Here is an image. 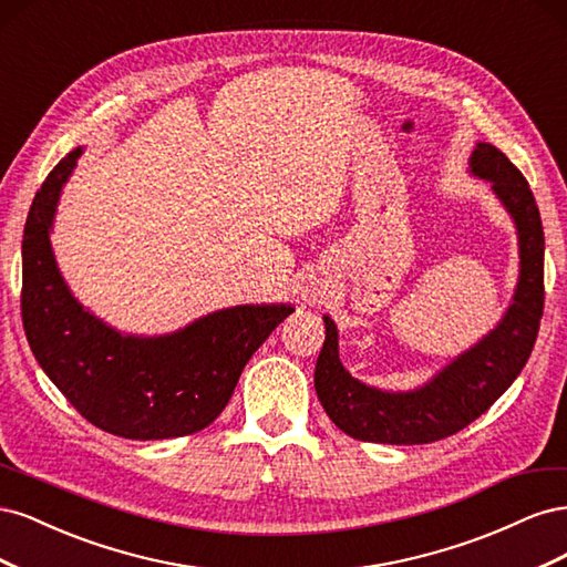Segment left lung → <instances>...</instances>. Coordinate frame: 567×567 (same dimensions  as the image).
<instances>
[{"label": "left lung", "instance_id": "left-lung-1", "mask_svg": "<svg viewBox=\"0 0 567 567\" xmlns=\"http://www.w3.org/2000/svg\"><path fill=\"white\" fill-rule=\"evenodd\" d=\"M468 173L485 179L518 234V284L504 317L431 381L404 392L367 385L342 367L338 326L323 315L326 340L317 359L315 388L329 419L354 440L427 444L473 423L518 379L535 348L544 312V229L529 184L504 153L477 142Z\"/></svg>", "mask_w": 567, "mask_h": 567}]
</instances>
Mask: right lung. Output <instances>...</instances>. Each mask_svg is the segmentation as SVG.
<instances>
[{
	"label": "right lung",
	"mask_w": 567,
	"mask_h": 567,
	"mask_svg": "<svg viewBox=\"0 0 567 567\" xmlns=\"http://www.w3.org/2000/svg\"><path fill=\"white\" fill-rule=\"evenodd\" d=\"M82 146L51 169L23 231V329L42 371L92 425L127 440L203 431L227 406L244 367L293 305H236L163 336L123 333L68 288L51 229Z\"/></svg>",
	"instance_id": "obj_1"
}]
</instances>
